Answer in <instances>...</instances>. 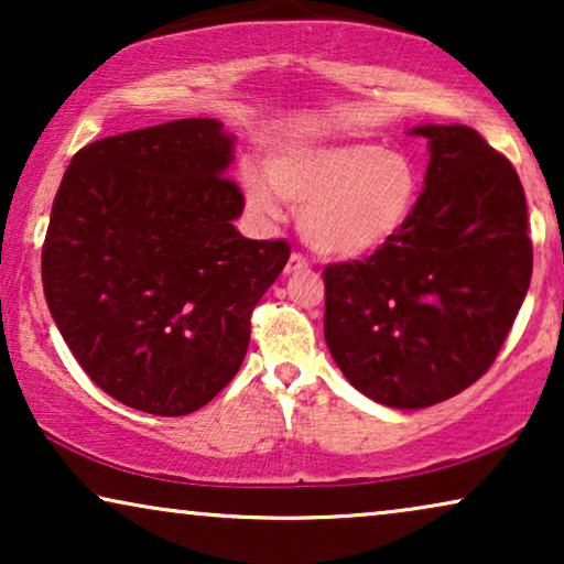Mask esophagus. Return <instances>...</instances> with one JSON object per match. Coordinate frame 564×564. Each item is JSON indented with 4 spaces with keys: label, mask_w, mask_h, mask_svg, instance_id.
<instances>
[{
    "label": "esophagus",
    "mask_w": 564,
    "mask_h": 564,
    "mask_svg": "<svg viewBox=\"0 0 564 564\" xmlns=\"http://www.w3.org/2000/svg\"><path fill=\"white\" fill-rule=\"evenodd\" d=\"M300 269H307V259L300 251H292L288 264H284V274H295Z\"/></svg>",
    "instance_id": "esophagus-1"
}]
</instances>
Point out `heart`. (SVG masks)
Instances as JSON below:
<instances>
[{"instance_id":"b5f03b06","label":"heart","mask_w":564,"mask_h":564,"mask_svg":"<svg viewBox=\"0 0 564 564\" xmlns=\"http://www.w3.org/2000/svg\"><path fill=\"white\" fill-rule=\"evenodd\" d=\"M267 174H243L246 205L267 220L280 218L276 195L303 207L305 241L330 257L380 249L403 230L421 195L415 161L375 143L288 145L269 159Z\"/></svg>"}]
</instances>
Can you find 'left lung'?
Returning a JSON list of instances; mask_svg holds the SVG:
<instances>
[{
    "label": "left lung",
    "mask_w": 564,
    "mask_h": 564,
    "mask_svg": "<svg viewBox=\"0 0 564 564\" xmlns=\"http://www.w3.org/2000/svg\"><path fill=\"white\" fill-rule=\"evenodd\" d=\"M423 192L403 230L323 269L326 344L346 380L388 408L459 395L496 361L531 282L527 197L467 126H421Z\"/></svg>",
    "instance_id": "obj_1"
}]
</instances>
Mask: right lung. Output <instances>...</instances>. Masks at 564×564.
Here are the masks:
<instances>
[{
    "instance_id": "obj_1",
    "label": "right lung",
    "mask_w": 564,
    "mask_h": 564,
    "mask_svg": "<svg viewBox=\"0 0 564 564\" xmlns=\"http://www.w3.org/2000/svg\"><path fill=\"white\" fill-rule=\"evenodd\" d=\"M230 161L218 120H172L84 145L53 199L45 303L91 382L135 411L210 403L290 259L282 238L236 230L246 203Z\"/></svg>"
}]
</instances>
